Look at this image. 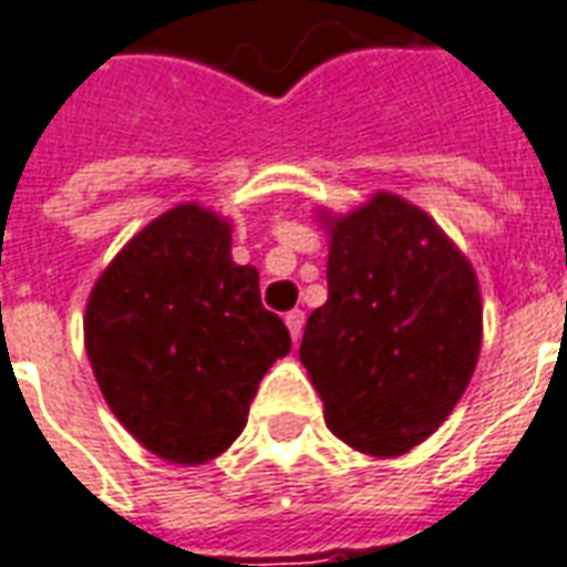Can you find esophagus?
Wrapping results in <instances>:
<instances>
[{
	"label": "esophagus",
	"instance_id": "obj_1",
	"mask_svg": "<svg viewBox=\"0 0 567 567\" xmlns=\"http://www.w3.org/2000/svg\"><path fill=\"white\" fill-rule=\"evenodd\" d=\"M285 324H288V333H291V340H300V333H303V312L300 309H291L288 316H285Z\"/></svg>",
	"mask_w": 567,
	"mask_h": 567
}]
</instances>
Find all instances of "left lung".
Masks as SVG:
<instances>
[{
  "mask_svg": "<svg viewBox=\"0 0 567 567\" xmlns=\"http://www.w3.org/2000/svg\"><path fill=\"white\" fill-rule=\"evenodd\" d=\"M480 285L425 212L377 194L331 224L328 303L300 343L337 437L401 455L434 434L480 355Z\"/></svg>",
  "mask_w": 567,
  "mask_h": 567,
  "instance_id": "8db88e82",
  "label": "left lung"
}]
</instances>
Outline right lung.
I'll use <instances>...</instances> for the list:
<instances>
[{"label":"right lung","instance_id":"obj_1","mask_svg":"<svg viewBox=\"0 0 567 567\" xmlns=\"http://www.w3.org/2000/svg\"><path fill=\"white\" fill-rule=\"evenodd\" d=\"M84 343L117 422L175 464L227 450L264 373L291 352L285 321L260 303L258 270L230 258V224L194 203L151 221L109 264Z\"/></svg>","mask_w":567,"mask_h":567}]
</instances>
